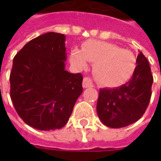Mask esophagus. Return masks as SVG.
I'll use <instances>...</instances> for the list:
<instances>
[{"label": "esophagus", "mask_w": 161, "mask_h": 161, "mask_svg": "<svg viewBox=\"0 0 161 161\" xmlns=\"http://www.w3.org/2000/svg\"><path fill=\"white\" fill-rule=\"evenodd\" d=\"M82 87H83V89L92 88V87H93V85H92L91 81H90L88 78H84L83 80H82Z\"/></svg>", "instance_id": "esophagus-1"}]
</instances>
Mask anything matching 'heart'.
<instances>
[{
	"label": "heart",
	"mask_w": 161,
	"mask_h": 161,
	"mask_svg": "<svg viewBox=\"0 0 161 161\" xmlns=\"http://www.w3.org/2000/svg\"><path fill=\"white\" fill-rule=\"evenodd\" d=\"M89 62L94 64L96 81L106 88H116L126 83L136 68V59L132 52L99 40L86 41L81 50H71L70 63L76 70H86Z\"/></svg>",
	"instance_id": "heart-1"
}]
</instances>
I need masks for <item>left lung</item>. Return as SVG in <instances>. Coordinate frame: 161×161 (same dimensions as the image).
I'll return each instance as SVG.
<instances>
[{"label":"left lung","instance_id":"obj_1","mask_svg":"<svg viewBox=\"0 0 161 161\" xmlns=\"http://www.w3.org/2000/svg\"><path fill=\"white\" fill-rule=\"evenodd\" d=\"M136 68L126 83L114 89L99 90L97 113L110 128H121L135 123L144 114L152 96L153 82L148 60L140 52Z\"/></svg>","mask_w":161,"mask_h":161}]
</instances>
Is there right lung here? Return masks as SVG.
<instances>
[{"mask_svg": "<svg viewBox=\"0 0 161 161\" xmlns=\"http://www.w3.org/2000/svg\"><path fill=\"white\" fill-rule=\"evenodd\" d=\"M65 36L48 32L27 43L13 59L10 98L18 114L41 131L64 127L82 93V75L65 70Z\"/></svg>", "mask_w": 161, "mask_h": 161, "instance_id": "right-lung-1", "label": "right lung"}]
</instances>
